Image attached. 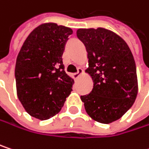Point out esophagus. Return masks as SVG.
Masks as SVG:
<instances>
[{
	"instance_id": "34e87169",
	"label": "esophagus",
	"mask_w": 149,
	"mask_h": 149,
	"mask_svg": "<svg viewBox=\"0 0 149 149\" xmlns=\"http://www.w3.org/2000/svg\"><path fill=\"white\" fill-rule=\"evenodd\" d=\"M81 74H83V70H82L81 68H78V69H77V73H74V74L72 75V77H73L74 79H77V78L79 77V76Z\"/></svg>"
}]
</instances>
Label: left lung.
I'll return each instance as SVG.
<instances>
[{"label": "left lung", "instance_id": "1", "mask_svg": "<svg viewBox=\"0 0 149 149\" xmlns=\"http://www.w3.org/2000/svg\"><path fill=\"white\" fill-rule=\"evenodd\" d=\"M77 38L88 53L92 91L81 95L88 115L102 124L118 120L134 104L138 92L132 53L119 36L104 28L78 29Z\"/></svg>", "mask_w": 149, "mask_h": 149}]
</instances>
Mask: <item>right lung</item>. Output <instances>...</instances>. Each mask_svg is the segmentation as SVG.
<instances>
[{"instance_id":"add662e5","label":"right lung","mask_w":149,"mask_h":149,"mask_svg":"<svg viewBox=\"0 0 149 149\" xmlns=\"http://www.w3.org/2000/svg\"><path fill=\"white\" fill-rule=\"evenodd\" d=\"M71 28L46 23L24 41L15 65L17 95L25 111L46 120L61 110L74 80L65 72L62 54Z\"/></svg>"}]
</instances>
